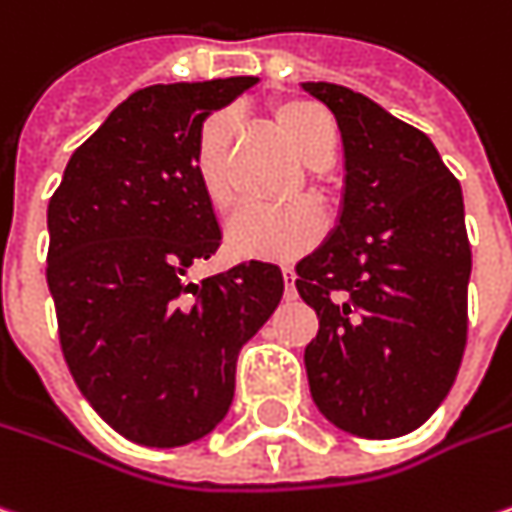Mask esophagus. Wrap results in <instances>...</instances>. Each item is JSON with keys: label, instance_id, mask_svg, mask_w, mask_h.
Wrapping results in <instances>:
<instances>
[{"label": "esophagus", "instance_id": "1", "mask_svg": "<svg viewBox=\"0 0 512 512\" xmlns=\"http://www.w3.org/2000/svg\"><path fill=\"white\" fill-rule=\"evenodd\" d=\"M283 286H286V298H292L295 295V272H292V266H283Z\"/></svg>", "mask_w": 512, "mask_h": 512}]
</instances>
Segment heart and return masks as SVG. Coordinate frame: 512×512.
Masks as SVG:
<instances>
[{
  "instance_id": "1",
  "label": "heart",
  "mask_w": 512,
  "mask_h": 512,
  "mask_svg": "<svg viewBox=\"0 0 512 512\" xmlns=\"http://www.w3.org/2000/svg\"><path fill=\"white\" fill-rule=\"evenodd\" d=\"M283 137L306 166L323 168L338 148V128L329 111L306 100L283 102L275 111ZM229 137L232 120L226 114L209 117L194 145V177L214 212H229L234 203L229 180ZM323 234V212L315 200H298L283 209H243L226 226V246L237 257L292 260L309 252Z\"/></svg>"
}]
</instances>
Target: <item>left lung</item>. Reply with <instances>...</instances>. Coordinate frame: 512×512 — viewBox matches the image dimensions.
I'll return each instance as SVG.
<instances>
[{
  "label": "left lung",
  "mask_w": 512,
  "mask_h": 512,
  "mask_svg": "<svg viewBox=\"0 0 512 512\" xmlns=\"http://www.w3.org/2000/svg\"><path fill=\"white\" fill-rule=\"evenodd\" d=\"M300 88L335 114L344 143L335 229L295 266L318 312L309 392L338 430L398 438L441 407L467 344L461 186L433 140L378 102L332 82Z\"/></svg>",
  "instance_id": "left-lung-1"
}]
</instances>
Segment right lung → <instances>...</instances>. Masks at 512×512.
<instances>
[{"instance_id":"right-lung-1","label":"right lung","mask_w":512,"mask_h":512,"mask_svg":"<svg viewBox=\"0 0 512 512\" xmlns=\"http://www.w3.org/2000/svg\"><path fill=\"white\" fill-rule=\"evenodd\" d=\"M255 77L134 91L71 154L48 203V289L79 392L120 435L183 447L234 398L237 355L283 298L275 263L194 283L220 223L194 177L197 134Z\"/></svg>"}]
</instances>
